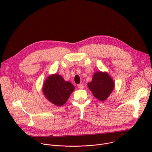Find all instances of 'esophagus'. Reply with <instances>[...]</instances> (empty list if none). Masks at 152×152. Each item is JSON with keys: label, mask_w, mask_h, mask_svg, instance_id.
<instances>
[{"label": "esophagus", "mask_w": 152, "mask_h": 152, "mask_svg": "<svg viewBox=\"0 0 152 152\" xmlns=\"http://www.w3.org/2000/svg\"><path fill=\"white\" fill-rule=\"evenodd\" d=\"M77 86H78V88L80 89H83L84 88V86L83 84H79V85H77Z\"/></svg>", "instance_id": "obj_1"}]
</instances>
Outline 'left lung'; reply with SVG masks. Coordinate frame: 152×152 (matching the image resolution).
<instances>
[{"label":"left lung","mask_w":152,"mask_h":152,"mask_svg":"<svg viewBox=\"0 0 152 152\" xmlns=\"http://www.w3.org/2000/svg\"><path fill=\"white\" fill-rule=\"evenodd\" d=\"M93 96L100 101L106 100L115 88V83L110 75L106 72L94 73L92 80L87 83Z\"/></svg>","instance_id":"1"}]
</instances>
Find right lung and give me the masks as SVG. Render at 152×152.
Instances as JSON below:
<instances>
[{"instance_id":"obj_1","label":"right lung","mask_w":152,"mask_h":152,"mask_svg":"<svg viewBox=\"0 0 152 152\" xmlns=\"http://www.w3.org/2000/svg\"><path fill=\"white\" fill-rule=\"evenodd\" d=\"M75 88L70 82L66 81L60 75L55 73L46 78L42 91L48 100L61 106L66 103Z\"/></svg>"}]
</instances>
